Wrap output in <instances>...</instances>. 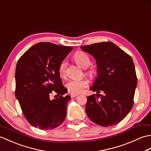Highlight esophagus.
I'll list each match as a JSON object with an SVG mask.
<instances>
[{"instance_id": "esophagus-1", "label": "esophagus", "mask_w": 151, "mask_h": 151, "mask_svg": "<svg viewBox=\"0 0 151 151\" xmlns=\"http://www.w3.org/2000/svg\"><path fill=\"white\" fill-rule=\"evenodd\" d=\"M76 96H78V94H74V93L70 94V97H71L72 98L75 97H76Z\"/></svg>"}]
</instances>
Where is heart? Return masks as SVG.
Returning <instances> with one entry per match:
<instances>
[{
	"label": "heart",
	"instance_id": "heart-1",
	"mask_svg": "<svg viewBox=\"0 0 151 151\" xmlns=\"http://www.w3.org/2000/svg\"><path fill=\"white\" fill-rule=\"evenodd\" d=\"M76 63L83 69H86L90 64V60L87 54L82 52H77L74 56ZM67 67V60H63L60 63L58 68V72L62 77H64L65 75ZM88 74L92 76L94 74L93 70H89ZM88 86V81L86 79L82 80H70L67 83L66 87L69 92L74 94H78L81 93Z\"/></svg>",
	"mask_w": 151,
	"mask_h": 151
}]
</instances>
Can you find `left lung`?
<instances>
[{
	"label": "left lung",
	"mask_w": 151,
	"mask_h": 151,
	"mask_svg": "<svg viewBox=\"0 0 151 151\" xmlns=\"http://www.w3.org/2000/svg\"><path fill=\"white\" fill-rule=\"evenodd\" d=\"M81 48L91 54L97 63V76L89 89L104 93L87 97L86 114L89 119L100 126L116 124L133 106L137 79L132 58L111 42Z\"/></svg>",
	"instance_id": "left-lung-1"
}]
</instances>
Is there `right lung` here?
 <instances>
[{"label": "right lung", "mask_w": 151, "mask_h": 151, "mask_svg": "<svg viewBox=\"0 0 151 151\" xmlns=\"http://www.w3.org/2000/svg\"><path fill=\"white\" fill-rule=\"evenodd\" d=\"M73 50L70 47L41 42L27 50L15 69V97L25 118L33 127L50 130L65 120L70 99L58 72L60 63ZM52 91L59 95L51 100Z\"/></svg>", "instance_id": "1"}]
</instances>
